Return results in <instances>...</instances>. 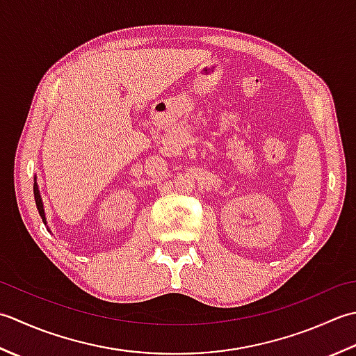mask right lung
I'll use <instances>...</instances> for the list:
<instances>
[{"label": "right lung", "mask_w": 356, "mask_h": 356, "mask_svg": "<svg viewBox=\"0 0 356 356\" xmlns=\"http://www.w3.org/2000/svg\"><path fill=\"white\" fill-rule=\"evenodd\" d=\"M33 195H35V202H36V209H38L40 216L42 218V221L46 222V215H44V207H42V200H41V195L38 191V184H36V178H35V183H33Z\"/></svg>", "instance_id": "right-lung-1"}]
</instances>
